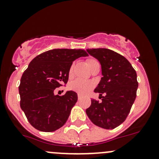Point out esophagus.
Wrapping results in <instances>:
<instances>
[{"label": "esophagus", "instance_id": "1", "mask_svg": "<svg viewBox=\"0 0 159 159\" xmlns=\"http://www.w3.org/2000/svg\"><path fill=\"white\" fill-rule=\"evenodd\" d=\"M78 100H81V95H80V94H78Z\"/></svg>", "mask_w": 159, "mask_h": 159}]
</instances>
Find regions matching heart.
Returning a JSON list of instances; mask_svg holds the SVG:
<instances>
[{
	"label": "heart",
	"mask_w": 159,
	"mask_h": 159,
	"mask_svg": "<svg viewBox=\"0 0 159 159\" xmlns=\"http://www.w3.org/2000/svg\"><path fill=\"white\" fill-rule=\"evenodd\" d=\"M87 64L88 66H89V69H91L93 66H94L95 65H98V61L96 59L94 58H89L87 60ZM72 70H73V66H71L69 70V74L71 75ZM92 83L90 82L89 81H84V80L80 79H75V81H71L69 84V88L70 90L75 91V92L78 93L80 94H85L92 89Z\"/></svg>",
	"instance_id": "heart-1"
}]
</instances>
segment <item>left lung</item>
<instances>
[{
    "label": "left lung",
    "mask_w": 159,
    "mask_h": 159,
    "mask_svg": "<svg viewBox=\"0 0 159 159\" xmlns=\"http://www.w3.org/2000/svg\"><path fill=\"white\" fill-rule=\"evenodd\" d=\"M87 52L102 66V78L94 91L105 95L101 102L92 99L86 114L95 125L113 129L124 122L135 100L137 74L129 61L115 51L89 48Z\"/></svg>",
    "instance_id": "left-lung-1"
}]
</instances>
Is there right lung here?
Returning <instances> with one entry per match:
<instances>
[{"instance_id": "add662e5", "label": "right lung", "mask_w": 159, "mask_h": 159, "mask_svg": "<svg viewBox=\"0 0 159 159\" xmlns=\"http://www.w3.org/2000/svg\"><path fill=\"white\" fill-rule=\"evenodd\" d=\"M82 49H53L35 57L24 71L19 85L20 108L34 128L51 132L65 124L78 94L67 91L55 95L56 88L66 84L72 63L87 57Z\"/></svg>"}]
</instances>
